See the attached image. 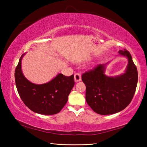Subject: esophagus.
Instances as JSON below:
<instances>
[{"mask_svg":"<svg viewBox=\"0 0 147 147\" xmlns=\"http://www.w3.org/2000/svg\"><path fill=\"white\" fill-rule=\"evenodd\" d=\"M74 82H75L76 83V82H80V81H81V80H82L81 75L79 73L74 74Z\"/></svg>","mask_w":147,"mask_h":147,"instance_id":"obj_1","label":"esophagus"}]
</instances>
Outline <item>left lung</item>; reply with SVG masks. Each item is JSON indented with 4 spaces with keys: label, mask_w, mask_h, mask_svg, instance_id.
<instances>
[{
    "label": "left lung",
    "mask_w": 147,
    "mask_h": 147,
    "mask_svg": "<svg viewBox=\"0 0 147 147\" xmlns=\"http://www.w3.org/2000/svg\"><path fill=\"white\" fill-rule=\"evenodd\" d=\"M119 55L128 59V65L120 75L109 76L105 74L106 65L83 74L82 80L86 87V100L91 108L100 115H110L123 110L135 94L138 81L136 66L128 51H119Z\"/></svg>",
    "instance_id": "obj_1"
}]
</instances>
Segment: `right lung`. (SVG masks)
Returning a JSON list of instances; mask_svg holds the SVG:
<instances>
[{
    "label": "right lung",
    "mask_w": 147,
    "mask_h": 147,
    "mask_svg": "<svg viewBox=\"0 0 147 147\" xmlns=\"http://www.w3.org/2000/svg\"><path fill=\"white\" fill-rule=\"evenodd\" d=\"M19 59L15 71L17 91L24 104L35 113L42 115H54L59 113L68 100L69 94L74 86V74L65 76L59 73L45 84H36L30 82L22 71Z\"/></svg>",
    "instance_id": "add662e5"
}]
</instances>
